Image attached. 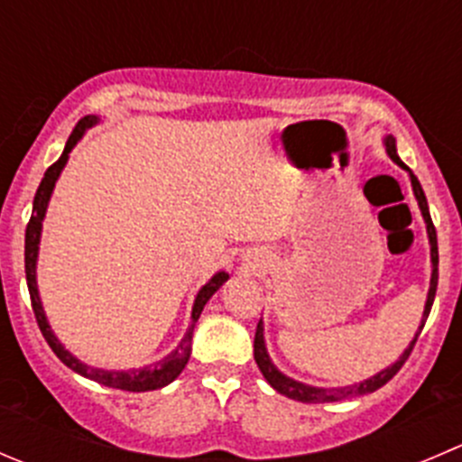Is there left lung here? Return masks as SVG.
<instances>
[{"label": "left lung", "mask_w": 462, "mask_h": 462, "mask_svg": "<svg viewBox=\"0 0 462 462\" xmlns=\"http://www.w3.org/2000/svg\"><path fill=\"white\" fill-rule=\"evenodd\" d=\"M383 144H386V153L391 155L393 162L400 164L402 169H406V171H409L411 185H413V194H415V199H418V205H420V212H422L424 223H427L429 244H431L433 273H431V286H429L427 304H424L422 325H420V329H418V334H415V338L411 340V345L404 350V355H402L400 359L395 361V364L388 365L386 370H382V373L374 374V377L365 379V382H361V383H355V386L316 388V386H307V383L295 382V379L286 377V374H282L280 370H277L275 365H273L271 356H268V352H266V343H263V325H262V320H259L257 331H254V361H257V365H259V370H262L263 379H266V382L271 383V386L275 388V391L280 393V395L291 397V400H295V402H304V404H325V402H340V400H350V397L368 395V393H374V391H377V388H382L383 383H388L393 377H395L397 373H400V368H402V365H404V361L409 359V355H411V350H413L415 340H418L420 331H422L424 322H427L429 311H431V304H433V298H436V289H438V236H436V227H433V221H431V214H429L427 196H424L422 185H420L418 178L413 176V171H411V169L406 167L404 162H402L400 155H397L395 137L388 135L386 140H383Z\"/></svg>", "instance_id": "8db88e82"}]
</instances>
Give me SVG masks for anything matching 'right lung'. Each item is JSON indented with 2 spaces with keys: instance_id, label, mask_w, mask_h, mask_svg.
Listing matches in <instances>:
<instances>
[{
  "instance_id": "add662e5",
  "label": "right lung",
  "mask_w": 462,
  "mask_h": 462,
  "mask_svg": "<svg viewBox=\"0 0 462 462\" xmlns=\"http://www.w3.org/2000/svg\"><path fill=\"white\" fill-rule=\"evenodd\" d=\"M98 122V117L94 115H88V117L80 119L76 124V128L71 131L69 140H67L65 151H62L60 158L51 164V167L44 171L42 182H40L38 191H35V199H33V214H31V221L26 226V236H24V271H26V284H29V295H31V307H33L35 313V320H38L40 331H42L44 340L49 343V347L53 350V355L71 368L74 373L83 374V377L92 379V382L101 383V386L107 388H119V391H131V393H144V391H158V388H164L167 383H171L178 374L185 370L187 361H189L191 355V336H194V325L196 320L200 318V311L203 307L208 304V300L217 293L218 289L223 286V282H227V273L221 271L199 291L194 300V309H191V325L187 329V334L182 336V340L178 343L176 350L171 355L164 356L162 361L153 365H146V368L140 370H101V368H92V365H85L83 361L76 359L74 355L65 350L60 345V340L53 336L51 327H49L47 316H44V309L42 302H40V295H38V282H35V263H38V245H40V232H42V221H44V214H47V205L49 199H51V191L56 187L58 176H60L62 167L67 164V158H69V151L74 149L76 142L83 137V133L88 128H92L94 124Z\"/></svg>"
}]
</instances>
